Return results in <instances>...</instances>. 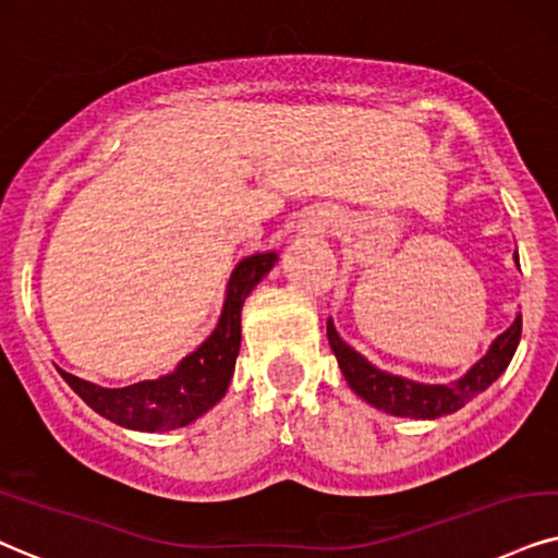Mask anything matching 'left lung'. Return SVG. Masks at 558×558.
<instances>
[{
    "label": "left lung",
    "mask_w": 558,
    "mask_h": 558,
    "mask_svg": "<svg viewBox=\"0 0 558 558\" xmlns=\"http://www.w3.org/2000/svg\"><path fill=\"white\" fill-rule=\"evenodd\" d=\"M514 263H518V252H514ZM520 331H523V316L518 314L510 327L495 337L489 350L461 378L448 380V384H422V380L397 376V373L373 365L368 357L342 340L335 322H327L329 348L335 352L337 365H340L350 389L365 404L376 407L386 414H393V417L409 420L446 417V414L458 412L471 399L489 389L507 371V365H510L514 350L520 344Z\"/></svg>",
    "instance_id": "8db88e82"
}]
</instances>
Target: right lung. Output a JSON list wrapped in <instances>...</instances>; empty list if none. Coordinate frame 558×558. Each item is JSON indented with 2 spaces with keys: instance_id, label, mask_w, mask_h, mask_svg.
<instances>
[{
  "instance_id": "right-lung-1",
  "label": "right lung",
  "mask_w": 558,
  "mask_h": 558,
  "mask_svg": "<svg viewBox=\"0 0 558 558\" xmlns=\"http://www.w3.org/2000/svg\"><path fill=\"white\" fill-rule=\"evenodd\" d=\"M275 263H278V252H257V255L239 259L231 270L221 316L214 331L167 376L138 380L123 389H105L59 368L61 378L100 417L125 429L169 433V429L187 427L190 422L214 409L227 393L234 376L239 344H242V306Z\"/></svg>"
}]
</instances>
